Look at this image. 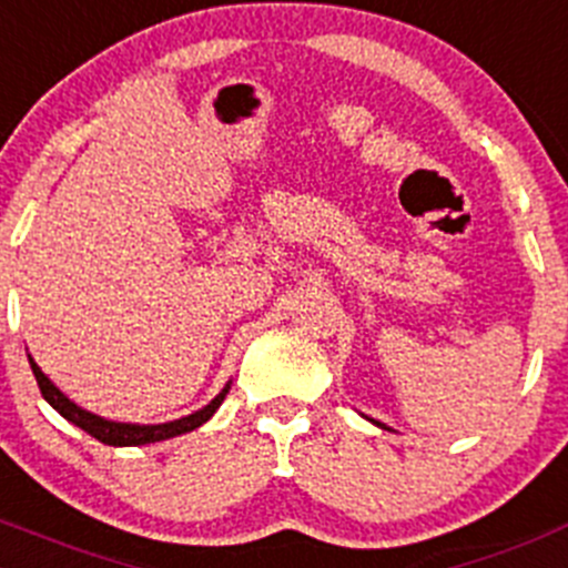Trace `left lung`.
Listing matches in <instances>:
<instances>
[{
	"instance_id": "left-lung-1",
	"label": "left lung",
	"mask_w": 568,
	"mask_h": 568,
	"mask_svg": "<svg viewBox=\"0 0 568 568\" xmlns=\"http://www.w3.org/2000/svg\"><path fill=\"white\" fill-rule=\"evenodd\" d=\"M375 426H381V423H378V420H375ZM381 428H384V426H381Z\"/></svg>"
}]
</instances>
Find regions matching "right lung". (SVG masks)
I'll list each match as a JSON object with an SVG mask.
<instances>
[{
	"instance_id": "right-lung-1",
	"label": "right lung",
	"mask_w": 568,
	"mask_h": 568,
	"mask_svg": "<svg viewBox=\"0 0 568 568\" xmlns=\"http://www.w3.org/2000/svg\"><path fill=\"white\" fill-rule=\"evenodd\" d=\"M28 362H30V369H33L36 381H39L41 395H44V400L52 406V409L58 412V415L67 417L69 423H75L78 428H83L87 434H92V437L100 439V443L116 445V448H123V445L159 443V439H171V437H179V434L193 432V428L204 426V423L210 420L215 412H219V406L224 404L226 392H230V384H226L224 389H221L219 395L212 397L210 404L204 406V409L193 412V415H187V417H179V420L159 423V426H140V423H114V420H105V417L92 415V412L81 409L75 400H69V397L63 395V392L58 389V386L52 384V381L47 378L44 373H41V367L33 362V358L28 356Z\"/></svg>"
}]
</instances>
